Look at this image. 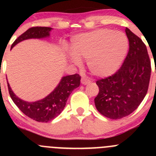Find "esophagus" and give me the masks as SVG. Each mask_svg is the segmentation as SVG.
I'll return each mask as SVG.
<instances>
[{"instance_id": "obj_1", "label": "esophagus", "mask_w": 156, "mask_h": 156, "mask_svg": "<svg viewBox=\"0 0 156 156\" xmlns=\"http://www.w3.org/2000/svg\"><path fill=\"white\" fill-rule=\"evenodd\" d=\"M81 84H84V85H86V84H90V83L91 82V81H90V80L88 79V78H81Z\"/></svg>"}]
</instances>
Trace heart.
Segmentation results:
<instances>
[{
	"mask_svg": "<svg viewBox=\"0 0 156 156\" xmlns=\"http://www.w3.org/2000/svg\"><path fill=\"white\" fill-rule=\"evenodd\" d=\"M128 41L121 31L101 29L78 34L72 38L69 59L80 65L87 59L88 69L97 76L105 77L116 72L125 59Z\"/></svg>",
	"mask_w": 156,
	"mask_h": 156,
	"instance_id": "1",
	"label": "heart"
}]
</instances>
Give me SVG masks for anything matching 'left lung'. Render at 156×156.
<instances>
[{
    "instance_id": "left-lung-1",
    "label": "left lung",
    "mask_w": 156,
    "mask_h": 156,
    "mask_svg": "<svg viewBox=\"0 0 156 156\" xmlns=\"http://www.w3.org/2000/svg\"><path fill=\"white\" fill-rule=\"evenodd\" d=\"M125 32L129 50L122 67L97 81L96 108L111 119H122L136 109L146 95L150 79L151 62L145 44L127 28Z\"/></svg>"
}]
</instances>
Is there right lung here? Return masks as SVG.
Here are the masks:
<instances>
[{"label":"right lung","mask_w":156,"mask_h":156,"mask_svg":"<svg viewBox=\"0 0 156 156\" xmlns=\"http://www.w3.org/2000/svg\"><path fill=\"white\" fill-rule=\"evenodd\" d=\"M50 27L30 28L12 43L11 49L23 41L30 38H44L50 36ZM81 76L78 74L62 77L56 87L45 98L35 102L21 100L12 92L7 82L9 94L13 103L28 117L38 122H48L57 117L62 112L71 93L79 87Z\"/></svg>","instance_id":"obj_1"}]
</instances>
